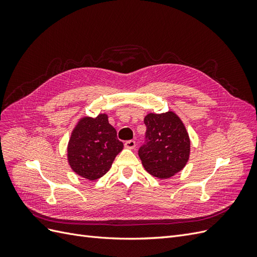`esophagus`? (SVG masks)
I'll return each instance as SVG.
<instances>
[{
	"label": "esophagus",
	"instance_id": "obj_1",
	"mask_svg": "<svg viewBox=\"0 0 257 257\" xmlns=\"http://www.w3.org/2000/svg\"><path fill=\"white\" fill-rule=\"evenodd\" d=\"M124 146H125V148H127V149H134L136 147V143L135 141H127L125 142V144H124Z\"/></svg>",
	"mask_w": 257,
	"mask_h": 257
}]
</instances>
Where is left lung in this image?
<instances>
[{"instance_id": "left-lung-1", "label": "left lung", "mask_w": 257, "mask_h": 257, "mask_svg": "<svg viewBox=\"0 0 257 257\" xmlns=\"http://www.w3.org/2000/svg\"><path fill=\"white\" fill-rule=\"evenodd\" d=\"M144 122L146 143L138 155L145 169L160 179L175 176L190 159L191 142L183 122L172 110L148 113Z\"/></svg>"}]
</instances>
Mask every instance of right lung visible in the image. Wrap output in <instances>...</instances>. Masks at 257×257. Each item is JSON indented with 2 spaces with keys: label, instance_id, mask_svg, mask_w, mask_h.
I'll use <instances>...</instances> for the list:
<instances>
[{
  "label": "right lung",
  "instance_id": "obj_1",
  "mask_svg": "<svg viewBox=\"0 0 257 257\" xmlns=\"http://www.w3.org/2000/svg\"><path fill=\"white\" fill-rule=\"evenodd\" d=\"M123 149L116 131L106 113L82 116L75 125L67 145V162L73 172L90 181L103 177Z\"/></svg>",
  "mask_w": 257,
  "mask_h": 257
}]
</instances>
